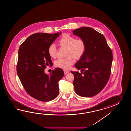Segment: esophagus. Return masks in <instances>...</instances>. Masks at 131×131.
Instances as JSON below:
<instances>
[{
  "instance_id": "obj_1",
  "label": "esophagus",
  "mask_w": 131,
  "mask_h": 131,
  "mask_svg": "<svg viewBox=\"0 0 131 131\" xmlns=\"http://www.w3.org/2000/svg\"><path fill=\"white\" fill-rule=\"evenodd\" d=\"M64 74H67V73L69 72V71H67V70H64Z\"/></svg>"
}]
</instances>
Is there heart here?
Here are the masks:
<instances>
[{"label":"heart","instance_id":"obj_1","mask_svg":"<svg viewBox=\"0 0 131 131\" xmlns=\"http://www.w3.org/2000/svg\"><path fill=\"white\" fill-rule=\"evenodd\" d=\"M61 48H66V58L58 59L55 62V67L63 69H68L73 64L74 59L79 60L83 56L86 50V43L83 39H76L75 37L68 34H64L58 41ZM50 57L55 59L57 54V49L54 44L50 45L48 49Z\"/></svg>","mask_w":131,"mask_h":131}]
</instances>
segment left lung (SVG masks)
<instances>
[{
	"mask_svg": "<svg viewBox=\"0 0 131 131\" xmlns=\"http://www.w3.org/2000/svg\"><path fill=\"white\" fill-rule=\"evenodd\" d=\"M83 39L86 50L75 64L81 72L71 71L74 75L75 92L82 97H92L106 86L111 73L113 55L103 35L89 27H82L72 31Z\"/></svg>",
	"mask_w": 131,
	"mask_h": 131,
	"instance_id": "obj_1",
	"label": "left lung"
}]
</instances>
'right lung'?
Listing matches in <instances>:
<instances>
[{"label":"right lung","mask_w":131,"mask_h":131,"mask_svg":"<svg viewBox=\"0 0 131 131\" xmlns=\"http://www.w3.org/2000/svg\"><path fill=\"white\" fill-rule=\"evenodd\" d=\"M60 33H37L28 37L18 51L17 72L26 91L32 97L48 102L59 94V81L64 75L63 70L56 68L48 75L46 66L53 64L48 52Z\"/></svg>","instance_id":"add662e5"}]
</instances>
